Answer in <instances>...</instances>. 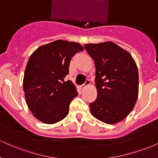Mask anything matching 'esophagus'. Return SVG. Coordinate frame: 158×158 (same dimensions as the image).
<instances>
[{
    "label": "esophagus",
    "mask_w": 158,
    "mask_h": 158,
    "mask_svg": "<svg viewBox=\"0 0 158 158\" xmlns=\"http://www.w3.org/2000/svg\"><path fill=\"white\" fill-rule=\"evenodd\" d=\"M90 85V81L89 80H86V81H85V83L84 85H80V87H79V88H80V89H84V88H85V87H88V86H89V85Z\"/></svg>",
    "instance_id": "34e87169"
}]
</instances>
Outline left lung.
<instances>
[{
    "instance_id": "left-lung-1",
    "label": "left lung",
    "mask_w": 158,
    "mask_h": 158,
    "mask_svg": "<svg viewBox=\"0 0 158 158\" xmlns=\"http://www.w3.org/2000/svg\"><path fill=\"white\" fill-rule=\"evenodd\" d=\"M94 59L97 98L90 103L95 118L107 124L124 119L135 108L139 92L138 69L127 50L111 41L87 44Z\"/></svg>"
}]
</instances>
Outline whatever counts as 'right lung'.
<instances>
[{"label": "right lung", "instance_id": "obj_1", "mask_svg": "<svg viewBox=\"0 0 158 158\" xmlns=\"http://www.w3.org/2000/svg\"><path fill=\"white\" fill-rule=\"evenodd\" d=\"M83 50L79 43L56 40L39 47L30 56L23 90L27 106L38 120L54 124L67 117L70 103L78 93L75 85L64 79L71 58Z\"/></svg>", "mask_w": 158, "mask_h": 158}]
</instances>
